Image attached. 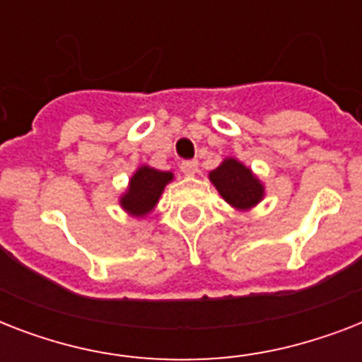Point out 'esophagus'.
<instances>
[{"mask_svg": "<svg viewBox=\"0 0 362 362\" xmlns=\"http://www.w3.org/2000/svg\"><path fill=\"white\" fill-rule=\"evenodd\" d=\"M180 170L186 176H195V173H197V161H195V159H187V161H182Z\"/></svg>", "mask_w": 362, "mask_h": 362, "instance_id": "1", "label": "esophagus"}]
</instances>
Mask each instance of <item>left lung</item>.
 Here are the masks:
<instances>
[{"instance_id": "1", "label": "left lung", "mask_w": 362, "mask_h": 362, "mask_svg": "<svg viewBox=\"0 0 362 362\" xmlns=\"http://www.w3.org/2000/svg\"><path fill=\"white\" fill-rule=\"evenodd\" d=\"M209 180L218 189L221 199L238 212H250L264 199V184L240 159L223 158L214 170L209 173Z\"/></svg>"}]
</instances>
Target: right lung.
Instances as JSON below:
<instances>
[{"instance_id":"add662e5","label":"right lung","mask_w":362,"mask_h":362,"mask_svg":"<svg viewBox=\"0 0 362 362\" xmlns=\"http://www.w3.org/2000/svg\"><path fill=\"white\" fill-rule=\"evenodd\" d=\"M173 180H175L173 170H159L150 165H139L127 182L125 192L118 197V204L125 214L142 220L158 206L165 186Z\"/></svg>"}]
</instances>
